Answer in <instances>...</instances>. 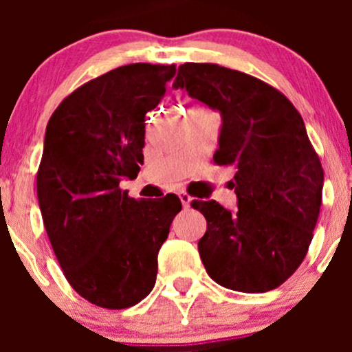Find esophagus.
Returning a JSON list of instances; mask_svg holds the SVG:
<instances>
[{
  "instance_id": "34e87169",
  "label": "esophagus",
  "mask_w": 352,
  "mask_h": 352,
  "mask_svg": "<svg viewBox=\"0 0 352 352\" xmlns=\"http://www.w3.org/2000/svg\"><path fill=\"white\" fill-rule=\"evenodd\" d=\"M179 197H180V201H182L184 208H189V206H190V201H192V197H190L189 194H187V192H180V194H179Z\"/></svg>"
}]
</instances>
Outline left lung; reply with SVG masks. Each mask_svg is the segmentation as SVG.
Masks as SVG:
<instances>
[{"mask_svg":"<svg viewBox=\"0 0 352 352\" xmlns=\"http://www.w3.org/2000/svg\"><path fill=\"white\" fill-rule=\"evenodd\" d=\"M173 88L221 112L212 160L236 168V212L216 201L190 202L208 223L197 243L206 272L243 293L281 286L307 255L324 187L300 112L265 81L209 63L180 66Z\"/></svg>","mask_w":352,"mask_h":352,"instance_id":"obj_1","label":"left lung"}]
</instances>
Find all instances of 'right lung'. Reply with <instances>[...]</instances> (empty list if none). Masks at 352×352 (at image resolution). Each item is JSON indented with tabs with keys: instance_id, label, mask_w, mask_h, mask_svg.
<instances>
[{
	"instance_id": "1",
	"label": "right lung",
	"mask_w": 352,
	"mask_h": 352,
	"mask_svg": "<svg viewBox=\"0 0 352 352\" xmlns=\"http://www.w3.org/2000/svg\"><path fill=\"white\" fill-rule=\"evenodd\" d=\"M175 65L136 63L87 81L47 122L37 197L67 283L97 307L122 310L150 294L158 250L182 209L175 194L134 199L120 189L143 163L144 117Z\"/></svg>"
}]
</instances>
